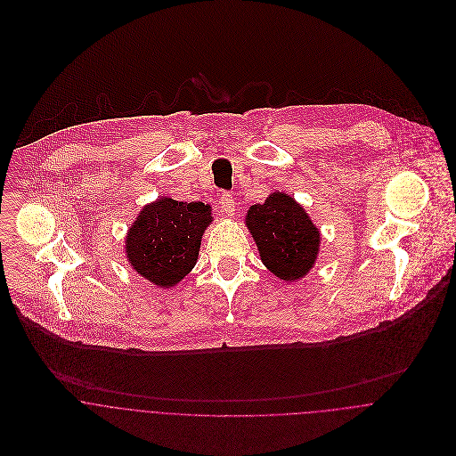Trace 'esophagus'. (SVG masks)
Here are the masks:
<instances>
[{"mask_svg": "<svg viewBox=\"0 0 456 456\" xmlns=\"http://www.w3.org/2000/svg\"><path fill=\"white\" fill-rule=\"evenodd\" d=\"M219 207L224 216H233L235 214V196L232 193H223L219 196Z\"/></svg>", "mask_w": 456, "mask_h": 456, "instance_id": "esophagus-1", "label": "esophagus"}]
</instances>
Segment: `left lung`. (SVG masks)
Returning a JSON list of instances; mask_svg holds the SVG:
<instances>
[{
  "label": "left lung",
  "mask_w": 456,
  "mask_h": 456,
  "mask_svg": "<svg viewBox=\"0 0 456 456\" xmlns=\"http://www.w3.org/2000/svg\"><path fill=\"white\" fill-rule=\"evenodd\" d=\"M263 265L281 281L295 282L316 265L322 233L307 210L288 193L273 191L246 214Z\"/></svg>",
  "instance_id": "1"
}]
</instances>
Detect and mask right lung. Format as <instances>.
Masks as SVG:
<instances>
[{
	"instance_id": "add662e5",
	"label": "right lung",
	"mask_w": 456,
	"mask_h": 456,
	"mask_svg": "<svg viewBox=\"0 0 456 456\" xmlns=\"http://www.w3.org/2000/svg\"><path fill=\"white\" fill-rule=\"evenodd\" d=\"M214 221L203 201L159 196L143 205L125 239L131 268L158 288L177 286L196 265L201 237Z\"/></svg>"
}]
</instances>
